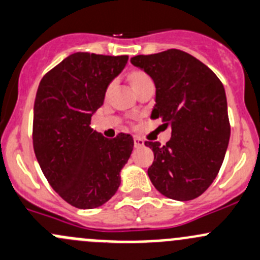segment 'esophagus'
Listing matches in <instances>:
<instances>
[{"mask_svg": "<svg viewBox=\"0 0 260 260\" xmlns=\"http://www.w3.org/2000/svg\"><path fill=\"white\" fill-rule=\"evenodd\" d=\"M133 141H135V147H143L144 146V141L141 137H137V136H136Z\"/></svg>", "mask_w": 260, "mask_h": 260, "instance_id": "34e87169", "label": "esophagus"}]
</instances>
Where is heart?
I'll list each match as a JSON object with an SVG mask.
<instances>
[{"mask_svg":"<svg viewBox=\"0 0 260 260\" xmlns=\"http://www.w3.org/2000/svg\"><path fill=\"white\" fill-rule=\"evenodd\" d=\"M127 80L129 82L131 87H132L135 92L138 91V89L141 88L142 86H144V84L152 82L151 77H149L147 73H144L143 71H139V70L131 71V72L127 75Z\"/></svg>","mask_w":260,"mask_h":260,"instance_id":"b5f03b06","label":"heart"}]
</instances>
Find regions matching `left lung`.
<instances>
[{"label":"left lung","instance_id":"8db88e82","mask_svg":"<svg viewBox=\"0 0 260 260\" xmlns=\"http://www.w3.org/2000/svg\"><path fill=\"white\" fill-rule=\"evenodd\" d=\"M154 82L151 118L171 125V139L146 142L154 153L148 177L174 201H190L213 183L228 148L231 125L222 82L196 57L168 50L131 58Z\"/></svg>","mask_w":260,"mask_h":260}]
</instances>
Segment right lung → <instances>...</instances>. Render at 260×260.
Listing matches in <instances>:
<instances>
[{"label": "right lung", "mask_w": 260, "mask_h": 260, "mask_svg": "<svg viewBox=\"0 0 260 260\" xmlns=\"http://www.w3.org/2000/svg\"><path fill=\"white\" fill-rule=\"evenodd\" d=\"M127 61L128 56L77 52L52 68L38 86L35 154L51 187L76 208H97L108 202L132 153L129 135L109 139L89 125Z\"/></svg>", "instance_id": "right-lung-1"}]
</instances>
